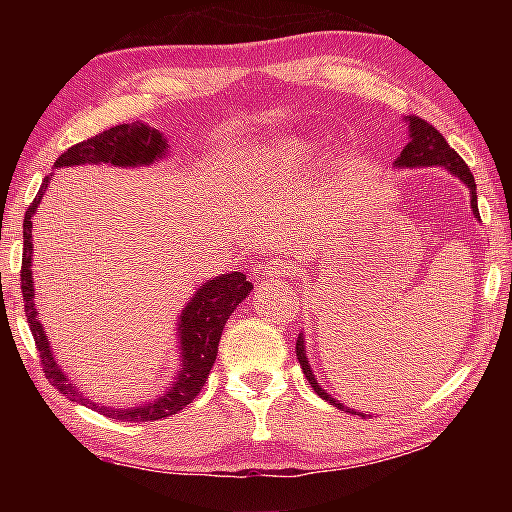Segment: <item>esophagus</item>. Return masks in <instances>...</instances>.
Listing matches in <instances>:
<instances>
[{"label":"esophagus","mask_w":512,"mask_h":512,"mask_svg":"<svg viewBox=\"0 0 512 512\" xmlns=\"http://www.w3.org/2000/svg\"><path fill=\"white\" fill-rule=\"evenodd\" d=\"M291 275V266L282 259H271L262 266V280H277V277H289Z\"/></svg>","instance_id":"34e87169"}]
</instances>
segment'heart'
<instances>
[{
  "mask_svg": "<svg viewBox=\"0 0 512 512\" xmlns=\"http://www.w3.org/2000/svg\"><path fill=\"white\" fill-rule=\"evenodd\" d=\"M305 153V142L296 137L275 144L273 149H259L248 158V180L250 183H271L277 171L291 167Z\"/></svg>",
  "mask_w": 512,
  "mask_h": 512,
  "instance_id": "b5f03b06",
  "label": "heart"
}]
</instances>
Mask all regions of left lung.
Here are the masks:
<instances>
[{
	"instance_id": "left-lung-1",
	"label": "left lung",
	"mask_w": 512,
	"mask_h": 512,
	"mask_svg": "<svg viewBox=\"0 0 512 512\" xmlns=\"http://www.w3.org/2000/svg\"><path fill=\"white\" fill-rule=\"evenodd\" d=\"M409 121V144L404 146L400 158L395 160V167H433V164H438V167L447 169L449 173H454V176L461 180L463 185L470 187V203H472V212L476 219H479V207H476V183H474V176L467 164L463 162L461 155H458L452 146L447 144V140L443 135H440L436 128H433L429 121H424L420 117H406ZM481 221V219H479ZM296 354H298V361L302 366V372H305L307 381L311 384V388L327 400L329 404L339 406V409L354 413V415H361V418H366V413H359L350 409V406H343L339 400H334L332 395H327L323 388L318 386V381L314 377V372H311V366L307 361V350H305V336H298L296 341Z\"/></svg>"
}]
</instances>
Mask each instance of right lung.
<instances>
[{
    "mask_svg": "<svg viewBox=\"0 0 512 512\" xmlns=\"http://www.w3.org/2000/svg\"><path fill=\"white\" fill-rule=\"evenodd\" d=\"M167 155V140H164L160 131L155 128L133 121V124H119L112 126L108 131L90 137V140L74 144L67 149L60 158L54 162V167H74V164H115V167H144V164H153ZM49 176L42 180L36 198L29 205L27 214H24V248H22V296H24V311H27V320L31 327L33 339H36V348L42 359V370H45L51 386H56L60 393L69 397L72 402H79L88 409L99 411L101 415L121 422H153L169 418V415L183 411L185 406L201 393L205 386L207 375L214 366L216 352H219L221 332L225 327V320L232 316L239 302L253 289V284L246 280L244 273L232 271L223 273L219 277L207 280L201 289H198L192 300L187 302L183 314L178 320V341H180V370L173 377L158 400L140 406H128V409H112V406H101L97 402L88 400L81 393V388L69 379L63 368L56 363L54 352H51L49 339L38 320L36 309V291H33V273H31V259H33V237H31V216L36 214L42 196L47 192Z\"/></svg>",
    "mask_w": 512,
    "mask_h": 512,
    "instance_id": "right-lung-1",
    "label": "right lung"
}]
</instances>
